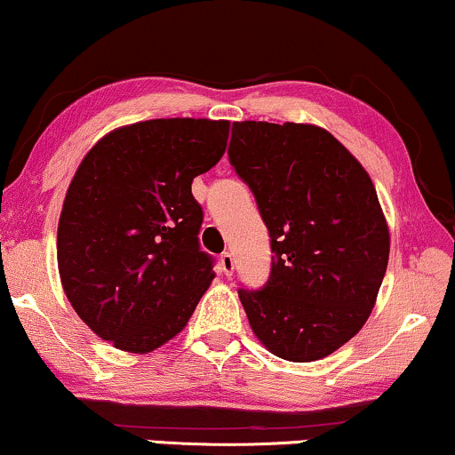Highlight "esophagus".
I'll list each match as a JSON object with an SVG mask.
<instances>
[{"mask_svg":"<svg viewBox=\"0 0 455 455\" xmlns=\"http://www.w3.org/2000/svg\"><path fill=\"white\" fill-rule=\"evenodd\" d=\"M220 265H221V271L226 273V275H232L234 269H235L234 254H232V252H221V257H220Z\"/></svg>","mask_w":455,"mask_h":455,"instance_id":"1","label":"esophagus"}]
</instances>
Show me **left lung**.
Masks as SVG:
<instances>
[{
	"label": "left lung",
	"instance_id": "1",
	"mask_svg": "<svg viewBox=\"0 0 455 455\" xmlns=\"http://www.w3.org/2000/svg\"><path fill=\"white\" fill-rule=\"evenodd\" d=\"M229 164L257 201L271 271L238 296L267 350L325 358L369 319L389 259V232L364 167L310 124L235 122Z\"/></svg>",
	"mask_w": 455,
	"mask_h": 455
}]
</instances>
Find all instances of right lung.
I'll return each mask as SVG.
<instances>
[{
  "instance_id": "obj_1",
  "label": "right lung",
  "mask_w": 455,
  "mask_h": 455,
  "mask_svg": "<svg viewBox=\"0 0 455 455\" xmlns=\"http://www.w3.org/2000/svg\"><path fill=\"white\" fill-rule=\"evenodd\" d=\"M226 120H148L91 148L58 228L64 291L99 338L145 354L180 333L215 277L192 180L226 153Z\"/></svg>"
}]
</instances>
